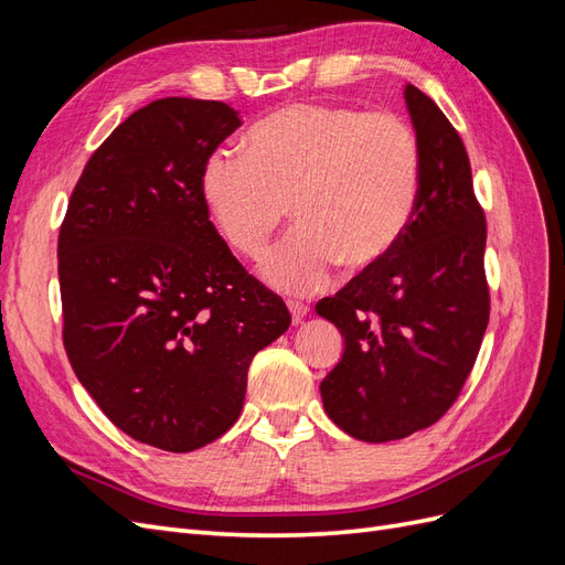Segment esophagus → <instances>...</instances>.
Here are the masks:
<instances>
[{"mask_svg": "<svg viewBox=\"0 0 565 565\" xmlns=\"http://www.w3.org/2000/svg\"><path fill=\"white\" fill-rule=\"evenodd\" d=\"M287 309H289V313H292V322H295V324L303 322L306 313H309V309H306V306L299 303V301H287Z\"/></svg>", "mask_w": 565, "mask_h": 565, "instance_id": "1", "label": "esophagus"}]
</instances>
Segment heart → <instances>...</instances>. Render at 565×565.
<instances>
[{
	"mask_svg": "<svg viewBox=\"0 0 565 565\" xmlns=\"http://www.w3.org/2000/svg\"><path fill=\"white\" fill-rule=\"evenodd\" d=\"M245 152H214L200 191L221 237L252 259L266 252L292 207L297 231L259 268L280 292H318L337 264L374 270L409 228L419 146L396 115L295 104L256 122Z\"/></svg>",
	"mask_w": 565,
	"mask_h": 565,
	"instance_id": "obj_1",
	"label": "heart"
}]
</instances>
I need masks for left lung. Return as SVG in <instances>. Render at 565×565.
Segmentation results:
<instances>
[{
    "label": "left lung",
    "mask_w": 565,
    "mask_h": 565,
    "mask_svg": "<svg viewBox=\"0 0 565 565\" xmlns=\"http://www.w3.org/2000/svg\"><path fill=\"white\" fill-rule=\"evenodd\" d=\"M419 146L417 207L388 259L316 313L337 324L344 353L320 382L328 417L365 443L398 440L448 413L488 328L486 216L459 134L434 100L403 84Z\"/></svg>",
    "instance_id": "left-lung-1"
}]
</instances>
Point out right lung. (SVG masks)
<instances>
[{
	"instance_id": "add662e5",
	"label": "right lung",
	"mask_w": 565,
	"mask_h": 565,
	"mask_svg": "<svg viewBox=\"0 0 565 565\" xmlns=\"http://www.w3.org/2000/svg\"><path fill=\"white\" fill-rule=\"evenodd\" d=\"M241 125L221 100L136 110L84 167L58 235L77 380L117 429L167 452L231 429L252 358L292 322L221 241L200 191L204 162Z\"/></svg>"
}]
</instances>
